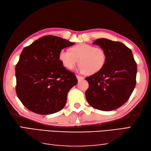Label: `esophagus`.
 <instances>
[{"label":"esophagus","instance_id":"1","mask_svg":"<svg viewBox=\"0 0 151 151\" xmlns=\"http://www.w3.org/2000/svg\"><path fill=\"white\" fill-rule=\"evenodd\" d=\"M76 78H77V79H78V81H81L84 80V77H83V76H81L76 75Z\"/></svg>","mask_w":151,"mask_h":151}]
</instances>
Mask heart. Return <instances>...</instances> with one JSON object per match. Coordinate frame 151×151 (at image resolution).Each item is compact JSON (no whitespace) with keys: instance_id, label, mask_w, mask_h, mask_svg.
<instances>
[{"instance_id":"obj_1","label":"heart","mask_w":151,"mask_h":151,"mask_svg":"<svg viewBox=\"0 0 151 151\" xmlns=\"http://www.w3.org/2000/svg\"><path fill=\"white\" fill-rule=\"evenodd\" d=\"M59 60L63 66L72 70L78 63L81 73L92 75L100 72L106 63L105 51L99 47L80 43L70 48V51L62 49L59 53Z\"/></svg>"}]
</instances>
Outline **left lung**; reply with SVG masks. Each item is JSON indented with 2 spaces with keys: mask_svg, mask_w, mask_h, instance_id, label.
<instances>
[{
  "mask_svg": "<svg viewBox=\"0 0 151 151\" xmlns=\"http://www.w3.org/2000/svg\"><path fill=\"white\" fill-rule=\"evenodd\" d=\"M105 51V67L86 77L89 87L85 92L90 106L102 111H111L129 100L136 84L137 63L132 51L119 42L100 38L93 42Z\"/></svg>",
  "mask_w": 151,
  "mask_h": 151,
  "instance_id": "1",
  "label": "left lung"
}]
</instances>
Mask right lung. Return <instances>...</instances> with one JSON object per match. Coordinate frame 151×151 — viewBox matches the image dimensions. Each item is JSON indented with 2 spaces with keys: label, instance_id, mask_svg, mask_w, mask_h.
Masks as SVG:
<instances>
[{
  "label": "right lung",
  "instance_id": "add662e5",
  "mask_svg": "<svg viewBox=\"0 0 151 151\" xmlns=\"http://www.w3.org/2000/svg\"><path fill=\"white\" fill-rule=\"evenodd\" d=\"M75 44L55 35H46L24 47L16 66V92L27 109L49 115L59 111L67 94L78 83L73 73L59 60V53Z\"/></svg>",
  "mask_w": 151,
  "mask_h": 151
}]
</instances>
